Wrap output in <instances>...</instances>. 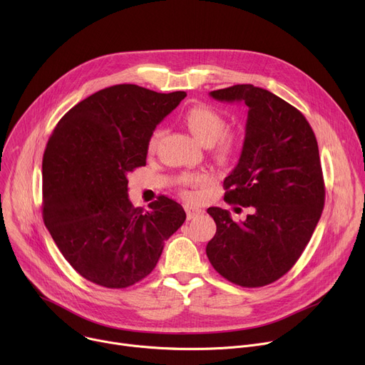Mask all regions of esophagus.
Wrapping results in <instances>:
<instances>
[{
  "instance_id": "esophagus-1",
  "label": "esophagus",
  "mask_w": 365,
  "mask_h": 365,
  "mask_svg": "<svg viewBox=\"0 0 365 365\" xmlns=\"http://www.w3.org/2000/svg\"><path fill=\"white\" fill-rule=\"evenodd\" d=\"M185 212H187V219L191 220L194 217L200 216L202 213H205V210L202 207H195V206H191V205H185Z\"/></svg>"
}]
</instances>
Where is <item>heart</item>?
Segmentation results:
<instances>
[{"label":"heart","instance_id":"heart-1","mask_svg":"<svg viewBox=\"0 0 365 365\" xmlns=\"http://www.w3.org/2000/svg\"><path fill=\"white\" fill-rule=\"evenodd\" d=\"M184 124L190 130V133L199 140L205 146H215V152L217 158L227 160L232 158L237 152L238 140L232 133H225V120L216 112L213 108L207 105H195L191 106L184 114ZM160 130L152 133L148 142V152L153 153L159 145ZM178 184L182 187V192L190 197V191L187 188L203 185L209 181L206 174H182L178 180Z\"/></svg>","mask_w":365,"mask_h":365}]
</instances>
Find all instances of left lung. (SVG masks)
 <instances>
[{
    "label": "left lung",
    "mask_w": 365,
    "mask_h": 365,
    "mask_svg": "<svg viewBox=\"0 0 365 365\" xmlns=\"http://www.w3.org/2000/svg\"><path fill=\"white\" fill-rule=\"evenodd\" d=\"M210 96L248 106L242 152L223 187L227 203L253 212L234 222L228 210L209 207L216 234L206 255L230 282L264 287L291 270L322 216L324 181L317 140L297 108L266 89L235 85Z\"/></svg>",
    "instance_id": "1"
}]
</instances>
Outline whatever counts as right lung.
I'll return each mask as SVG.
<instances>
[{
    "label": "right lung",
    "instance_id": "obj_1",
    "mask_svg": "<svg viewBox=\"0 0 365 365\" xmlns=\"http://www.w3.org/2000/svg\"><path fill=\"white\" fill-rule=\"evenodd\" d=\"M185 96L110 86L73 106L48 140L45 227L73 269L96 285L120 289L146 277L185 220L182 206L165 195L150 210L134 207L127 178L146 165L149 137Z\"/></svg>",
    "mask_w": 365,
    "mask_h": 365
}]
</instances>
